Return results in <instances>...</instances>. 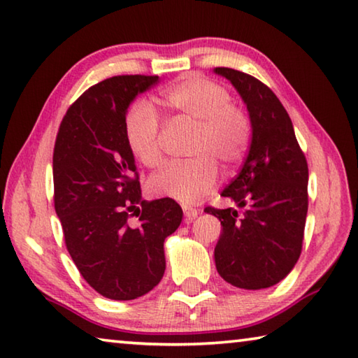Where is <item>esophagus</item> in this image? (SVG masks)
<instances>
[{"instance_id": "obj_1", "label": "esophagus", "mask_w": 358, "mask_h": 358, "mask_svg": "<svg viewBox=\"0 0 358 358\" xmlns=\"http://www.w3.org/2000/svg\"><path fill=\"white\" fill-rule=\"evenodd\" d=\"M183 213H185V217H186V222H191L192 220H196L199 211L196 208L192 207H186V205H183Z\"/></svg>"}]
</instances>
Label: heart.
<instances>
[{"label": "heart", "instance_id": "obj_1", "mask_svg": "<svg viewBox=\"0 0 358 358\" xmlns=\"http://www.w3.org/2000/svg\"><path fill=\"white\" fill-rule=\"evenodd\" d=\"M169 110L197 124L189 161H175L148 180V189L159 197L183 203L196 202L213 189L216 162L230 167L243 157L251 138V120L222 85L189 76L161 93ZM126 143L136 159L153 169L162 159L161 121L155 107L138 101L124 118Z\"/></svg>", "mask_w": 358, "mask_h": 358}]
</instances>
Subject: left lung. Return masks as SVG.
<instances>
[{
  "label": "left lung",
  "mask_w": 358,
  "mask_h": 358,
  "mask_svg": "<svg viewBox=\"0 0 358 358\" xmlns=\"http://www.w3.org/2000/svg\"><path fill=\"white\" fill-rule=\"evenodd\" d=\"M245 101L252 137L243 167L221 192L243 208L207 207L221 221L216 270L235 287L259 290L284 280L300 257L308 213V162L276 94L245 72L216 68Z\"/></svg>",
  "instance_id": "obj_1"
}]
</instances>
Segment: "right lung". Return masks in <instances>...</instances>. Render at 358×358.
<instances>
[{
	"instance_id": "right-lung-1",
	"label": "right lung",
	"mask_w": 358,
	"mask_h": 358,
	"mask_svg": "<svg viewBox=\"0 0 358 358\" xmlns=\"http://www.w3.org/2000/svg\"><path fill=\"white\" fill-rule=\"evenodd\" d=\"M157 76H115L88 88L59 124L53 202L64 243L83 280L110 300H134L159 284L164 240L183 211L173 199L142 201L124 118Z\"/></svg>"
}]
</instances>
